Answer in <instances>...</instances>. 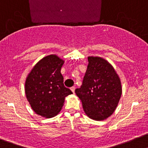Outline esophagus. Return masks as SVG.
Listing matches in <instances>:
<instances>
[{
  "instance_id": "34e87169",
  "label": "esophagus",
  "mask_w": 148,
  "mask_h": 148,
  "mask_svg": "<svg viewBox=\"0 0 148 148\" xmlns=\"http://www.w3.org/2000/svg\"><path fill=\"white\" fill-rule=\"evenodd\" d=\"M71 91H72L73 93H74V91H75V87H74V86L71 87Z\"/></svg>"
}]
</instances>
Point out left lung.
<instances>
[{"label":"left lung","instance_id":"8db88e82","mask_svg":"<svg viewBox=\"0 0 148 148\" xmlns=\"http://www.w3.org/2000/svg\"><path fill=\"white\" fill-rule=\"evenodd\" d=\"M82 85L75 90L86 115L94 120L107 119L114 113L122 95L119 76L108 61L88 57Z\"/></svg>","mask_w":148,"mask_h":148}]
</instances>
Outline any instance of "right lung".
Listing matches in <instances>:
<instances>
[{
	"label": "right lung",
	"instance_id": "obj_1",
	"mask_svg": "<svg viewBox=\"0 0 148 148\" xmlns=\"http://www.w3.org/2000/svg\"><path fill=\"white\" fill-rule=\"evenodd\" d=\"M64 61L57 55L46 56L34 66L26 77L25 92L32 108L46 118L62 109L66 97L72 91L63 84L60 70Z\"/></svg>",
	"mask_w": 148,
	"mask_h": 148
}]
</instances>
